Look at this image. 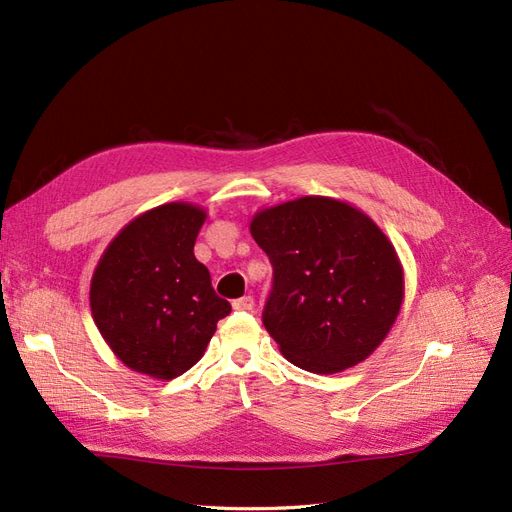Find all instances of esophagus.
Segmentation results:
<instances>
[{
    "instance_id": "1",
    "label": "esophagus",
    "mask_w": 512,
    "mask_h": 512,
    "mask_svg": "<svg viewBox=\"0 0 512 512\" xmlns=\"http://www.w3.org/2000/svg\"><path fill=\"white\" fill-rule=\"evenodd\" d=\"M234 310H238V312H251L253 308H255V299L251 297V295H244V297H240V299H234Z\"/></svg>"
}]
</instances>
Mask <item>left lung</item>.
<instances>
[{"label":"left lung","instance_id":"obj_1","mask_svg":"<svg viewBox=\"0 0 512 512\" xmlns=\"http://www.w3.org/2000/svg\"><path fill=\"white\" fill-rule=\"evenodd\" d=\"M251 234L274 268L263 325L295 367L339 373L384 342L401 312L403 266L363 211L304 196L263 208Z\"/></svg>","mask_w":512,"mask_h":512}]
</instances>
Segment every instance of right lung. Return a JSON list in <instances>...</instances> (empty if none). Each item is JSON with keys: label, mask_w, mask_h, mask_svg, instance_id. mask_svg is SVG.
<instances>
[{"label": "right lung", "mask_w": 512, "mask_h": 512, "mask_svg": "<svg viewBox=\"0 0 512 512\" xmlns=\"http://www.w3.org/2000/svg\"><path fill=\"white\" fill-rule=\"evenodd\" d=\"M204 219L189 202L151 208L109 242L92 274L94 325L132 371L173 380L192 369L232 312L194 257Z\"/></svg>", "instance_id": "right-lung-1"}]
</instances>
